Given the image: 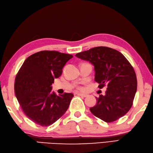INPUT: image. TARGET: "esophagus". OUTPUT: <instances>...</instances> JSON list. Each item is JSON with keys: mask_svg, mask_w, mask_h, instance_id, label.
<instances>
[{"mask_svg": "<svg viewBox=\"0 0 153 153\" xmlns=\"http://www.w3.org/2000/svg\"><path fill=\"white\" fill-rule=\"evenodd\" d=\"M77 95L83 97V98H85V97L88 96V94H82V93H78L77 94Z\"/></svg>", "mask_w": 153, "mask_h": 153, "instance_id": "obj_1", "label": "esophagus"}]
</instances>
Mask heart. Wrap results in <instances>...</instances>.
I'll return each instance as SVG.
<instances>
[{
	"label": "heart",
	"mask_w": 153,
	"mask_h": 153,
	"mask_svg": "<svg viewBox=\"0 0 153 153\" xmlns=\"http://www.w3.org/2000/svg\"><path fill=\"white\" fill-rule=\"evenodd\" d=\"M80 89H82V88H80Z\"/></svg>",
	"instance_id": "1"
}]
</instances>
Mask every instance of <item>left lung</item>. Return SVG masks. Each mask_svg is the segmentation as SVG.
<instances>
[{
    "label": "left lung",
    "instance_id": "8db88e82",
    "mask_svg": "<svg viewBox=\"0 0 153 153\" xmlns=\"http://www.w3.org/2000/svg\"><path fill=\"white\" fill-rule=\"evenodd\" d=\"M94 66V79L102 88L104 96L96 98L97 103L90 112L105 123L123 117L132 107L137 90L135 71L120 52L107 47H96L76 55Z\"/></svg>",
    "mask_w": 153,
    "mask_h": 153
}]
</instances>
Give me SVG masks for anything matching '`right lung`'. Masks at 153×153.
Instances as JSON below:
<instances>
[{"instance_id":"1","label":"right lung","mask_w":153,"mask_h":153,"mask_svg":"<svg viewBox=\"0 0 153 153\" xmlns=\"http://www.w3.org/2000/svg\"><path fill=\"white\" fill-rule=\"evenodd\" d=\"M72 57L55 51H41L27 57L19 69L15 77V96L25 114L35 123L49 126L68 109L74 94L57 96L51 85Z\"/></svg>"}]
</instances>
